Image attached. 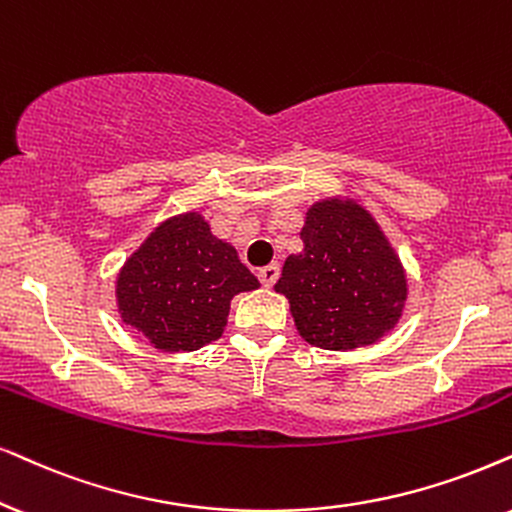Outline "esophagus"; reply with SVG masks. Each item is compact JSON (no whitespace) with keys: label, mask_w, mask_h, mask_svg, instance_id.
Wrapping results in <instances>:
<instances>
[{"label":"esophagus","mask_w":512,"mask_h":512,"mask_svg":"<svg viewBox=\"0 0 512 512\" xmlns=\"http://www.w3.org/2000/svg\"><path fill=\"white\" fill-rule=\"evenodd\" d=\"M278 274H281V267H278V264L274 262V264H267V267H262L260 274H257V276H260L262 286L271 288L278 281Z\"/></svg>","instance_id":"obj_1"}]
</instances>
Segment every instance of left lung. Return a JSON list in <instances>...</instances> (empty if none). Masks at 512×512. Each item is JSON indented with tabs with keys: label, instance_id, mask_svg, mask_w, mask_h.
I'll return each instance as SVG.
<instances>
[{
	"label": "left lung",
	"instance_id": "8db88e82",
	"mask_svg": "<svg viewBox=\"0 0 512 512\" xmlns=\"http://www.w3.org/2000/svg\"><path fill=\"white\" fill-rule=\"evenodd\" d=\"M300 238L274 286L300 338L331 352L383 340L404 316L409 278L378 219L359 200L331 196L309 205Z\"/></svg>",
	"mask_w": 512,
	"mask_h": 512
}]
</instances>
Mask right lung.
Masks as SVG:
<instances>
[{
	"mask_svg": "<svg viewBox=\"0 0 512 512\" xmlns=\"http://www.w3.org/2000/svg\"><path fill=\"white\" fill-rule=\"evenodd\" d=\"M260 288L231 243L189 210L167 217L115 276V307L160 352H196L222 338L231 300Z\"/></svg>",
	"mask_w": 512,
	"mask_h": 512,
	"instance_id": "obj_1",
	"label": "right lung"
}]
</instances>
